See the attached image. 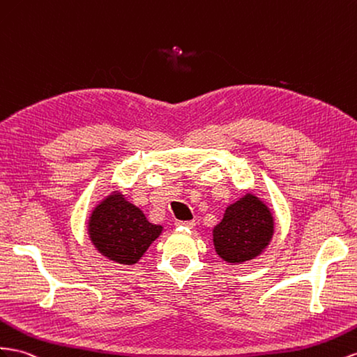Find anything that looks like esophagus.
<instances>
[{"label": "esophagus", "instance_id": "obj_1", "mask_svg": "<svg viewBox=\"0 0 357 357\" xmlns=\"http://www.w3.org/2000/svg\"><path fill=\"white\" fill-rule=\"evenodd\" d=\"M176 225L177 227H186V228H194L195 220H177Z\"/></svg>", "mask_w": 357, "mask_h": 357}]
</instances>
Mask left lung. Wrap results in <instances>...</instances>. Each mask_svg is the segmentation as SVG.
<instances>
[{
	"instance_id": "left-lung-1",
	"label": "left lung",
	"mask_w": 357,
	"mask_h": 357,
	"mask_svg": "<svg viewBox=\"0 0 357 357\" xmlns=\"http://www.w3.org/2000/svg\"><path fill=\"white\" fill-rule=\"evenodd\" d=\"M216 254L228 264H243L261 255L275 234L272 210L252 192L227 206L222 220L213 227Z\"/></svg>"
}]
</instances>
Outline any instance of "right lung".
Here are the masks:
<instances>
[{"label":"right lung","mask_w":357,"mask_h":357,"mask_svg":"<svg viewBox=\"0 0 357 357\" xmlns=\"http://www.w3.org/2000/svg\"><path fill=\"white\" fill-rule=\"evenodd\" d=\"M86 231L99 254L114 263L132 266L162 234L163 227L149 222L141 208L120 190H112L93 208Z\"/></svg>","instance_id":"right-lung-1"}]
</instances>
